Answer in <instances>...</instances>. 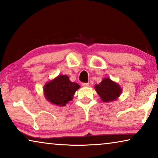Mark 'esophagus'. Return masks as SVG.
Returning <instances> with one entry per match:
<instances>
[{
	"mask_svg": "<svg viewBox=\"0 0 158 158\" xmlns=\"http://www.w3.org/2000/svg\"><path fill=\"white\" fill-rule=\"evenodd\" d=\"M82 85H83V87H88L89 83H82Z\"/></svg>",
	"mask_w": 158,
	"mask_h": 158,
	"instance_id": "obj_1",
	"label": "esophagus"
}]
</instances>
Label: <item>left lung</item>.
Segmentation results:
<instances>
[{"instance_id": "1", "label": "left lung", "mask_w": 158, "mask_h": 158, "mask_svg": "<svg viewBox=\"0 0 158 158\" xmlns=\"http://www.w3.org/2000/svg\"><path fill=\"white\" fill-rule=\"evenodd\" d=\"M95 88L103 102L116 100L122 91L117 83L109 78H104L99 85H95Z\"/></svg>"}]
</instances>
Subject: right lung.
Segmentation results:
<instances>
[{
	"instance_id": "right-lung-1",
	"label": "right lung",
	"mask_w": 158,
	"mask_h": 158,
	"mask_svg": "<svg viewBox=\"0 0 158 158\" xmlns=\"http://www.w3.org/2000/svg\"><path fill=\"white\" fill-rule=\"evenodd\" d=\"M80 88L78 84L70 81L67 75H58L44 86L46 99L59 106H65L72 100L75 91Z\"/></svg>"
}]
</instances>
